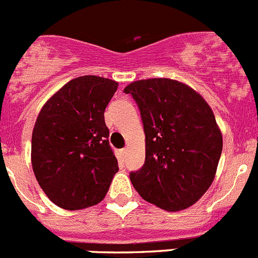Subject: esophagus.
<instances>
[{
  "instance_id": "34e87169",
  "label": "esophagus",
  "mask_w": 258,
  "mask_h": 258,
  "mask_svg": "<svg viewBox=\"0 0 258 258\" xmlns=\"http://www.w3.org/2000/svg\"><path fill=\"white\" fill-rule=\"evenodd\" d=\"M126 153H127V148H124V149H122V154L126 155Z\"/></svg>"
}]
</instances>
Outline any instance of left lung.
Segmentation results:
<instances>
[{
	"instance_id": "obj_1",
	"label": "left lung",
	"mask_w": 258,
	"mask_h": 258,
	"mask_svg": "<svg viewBox=\"0 0 258 258\" xmlns=\"http://www.w3.org/2000/svg\"><path fill=\"white\" fill-rule=\"evenodd\" d=\"M145 132V163L130 173L136 191L166 211H181L212 184L222 135L212 109L197 91L169 78L132 82Z\"/></svg>"
}]
</instances>
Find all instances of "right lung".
<instances>
[{"label":"right lung","instance_id":"obj_1","mask_svg":"<svg viewBox=\"0 0 258 258\" xmlns=\"http://www.w3.org/2000/svg\"><path fill=\"white\" fill-rule=\"evenodd\" d=\"M118 83L82 76L41 109L32 134V167L46 196L68 211L101 202L118 172L104 112Z\"/></svg>","mask_w":258,"mask_h":258}]
</instances>
